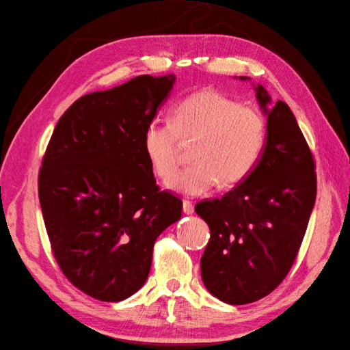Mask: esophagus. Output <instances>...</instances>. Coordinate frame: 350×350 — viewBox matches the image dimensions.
Segmentation results:
<instances>
[{"label": "esophagus", "mask_w": 350, "mask_h": 350, "mask_svg": "<svg viewBox=\"0 0 350 350\" xmlns=\"http://www.w3.org/2000/svg\"><path fill=\"white\" fill-rule=\"evenodd\" d=\"M183 211L185 215H191L193 211H194V206H193V203L191 201H188V200H184L183 201Z\"/></svg>", "instance_id": "obj_1"}]
</instances>
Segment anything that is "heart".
<instances>
[{
    "label": "heart",
    "mask_w": 350,
    "mask_h": 350,
    "mask_svg": "<svg viewBox=\"0 0 350 350\" xmlns=\"http://www.w3.org/2000/svg\"><path fill=\"white\" fill-rule=\"evenodd\" d=\"M171 121H152L144 130L143 144L156 174L167 181L179 166V140L196 142L191 150L196 162L169 184L185 196L203 194L220 181L225 185L243 181L266 146L262 115L211 89L179 100Z\"/></svg>",
    "instance_id": "b5f03b06"
}]
</instances>
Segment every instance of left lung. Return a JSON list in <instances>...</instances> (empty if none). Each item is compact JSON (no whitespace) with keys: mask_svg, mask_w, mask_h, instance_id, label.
Segmentation results:
<instances>
[{"mask_svg":"<svg viewBox=\"0 0 350 350\" xmlns=\"http://www.w3.org/2000/svg\"><path fill=\"white\" fill-rule=\"evenodd\" d=\"M239 80H250L239 77ZM267 116L256 169L221 198L200 201L210 228L201 257L207 291L230 305L258 301L282 283L299 251L317 196L315 163L291 108L254 86Z\"/></svg>","mask_w":350,"mask_h":350,"instance_id":"left-lung-1","label":"left lung"}]
</instances>
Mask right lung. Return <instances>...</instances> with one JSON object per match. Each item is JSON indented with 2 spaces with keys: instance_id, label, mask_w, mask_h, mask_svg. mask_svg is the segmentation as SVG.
<instances>
[{
  "instance_id": "right-lung-1",
  "label": "right lung",
  "mask_w": 350,
  "mask_h": 350,
  "mask_svg": "<svg viewBox=\"0 0 350 350\" xmlns=\"http://www.w3.org/2000/svg\"><path fill=\"white\" fill-rule=\"evenodd\" d=\"M174 83V74H146L81 96L46 147L39 201L51 247L66 278L94 299L139 291L157 237L183 215V201L156 185L143 144Z\"/></svg>"
}]
</instances>
